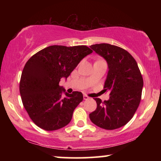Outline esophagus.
Returning <instances> with one entry per match:
<instances>
[{"mask_svg":"<svg viewBox=\"0 0 161 161\" xmlns=\"http://www.w3.org/2000/svg\"><path fill=\"white\" fill-rule=\"evenodd\" d=\"M83 98H84V100H87V99H89V97H88V96H86V94H84V96H83Z\"/></svg>","mask_w":161,"mask_h":161,"instance_id":"obj_1","label":"esophagus"}]
</instances>
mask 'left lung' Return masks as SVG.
Masks as SVG:
<instances>
[{
	"label": "left lung",
	"instance_id": "left-lung-1",
	"mask_svg": "<svg viewBox=\"0 0 161 161\" xmlns=\"http://www.w3.org/2000/svg\"><path fill=\"white\" fill-rule=\"evenodd\" d=\"M90 47L107 62L108 71L103 89L110 91L109 99L95 98L97 107L89 118L97 126L107 130L126 125L139 106L143 77L135 59L124 49L107 43Z\"/></svg>",
	"mask_w": 161,
	"mask_h": 161
}]
</instances>
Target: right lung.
<instances>
[{"label": "right lung", "instance_id": "add662e5", "mask_svg": "<svg viewBox=\"0 0 161 161\" xmlns=\"http://www.w3.org/2000/svg\"><path fill=\"white\" fill-rule=\"evenodd\" d=\"M92 52L86 45H52L37 52L26 62L20 77V93L30 118L38 127L55 130L69 123L83 95L80 92L68 94L59 83Z\"/></svg>", "mask_w": 161, "mask_h": 161}]
</instances>
